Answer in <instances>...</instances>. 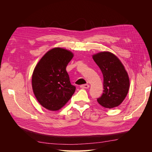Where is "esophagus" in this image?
<instances>
[{"label":"esophagus","mask_w":152,"mask_h":152,"mask_svg":"<svg viewBox=\"0 0 152 152\" xmlns=\"http://www.w3.org/2000/svg\"><path fill=\"white\" fill-rule=\"evenodd\" d=\"M89 87V84H84L80 86V88L82 89H88Z\"/></svg>","instance_id":"esophagus-1"}]
</instances>
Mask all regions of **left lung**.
Here are the masks:
<instances>
[{
    "label": "left lung",
    "mask_w": 152,
    "mask_h": 152,
    "mask_svg": "<svg viewBox=\"0 0 152 152\" xmlns=\"http://www.w3.org/2000/svg\"><path fill=\"white\" fill-rule=\"evenodd\" d=\"M94 61L103 75V94L97 101L106 108L120 105L125 99L130 87V80L125 67L114 54L103 51L93 55Z\"/></svg>",
    "instance_id": "obj_1"
}]
</instances>
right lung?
I'll return each mask as SVG.
<instances>
[{"label":"right lung","instance_id":"1","mask_svg":"<svg viewBox=\"0 0 152 152\" xmlns=\"http://www.w3.org/2000/svg\"><path fill=\"white\" fill-rule=\"evenodd\" d=\"M70 50L54 48L45 53L35 66L31 86L38 102L50 111H58L65 106L75 91L66 70L73 58Z\"/></svg>","mask_w":152,"mask_h":152}]
</instances>
